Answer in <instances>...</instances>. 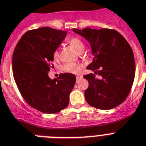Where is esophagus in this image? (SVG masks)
I'll list each match as a JSON object with an SVG mask.
<instances>
[{
  "mask_svg": "<svg viewBox=\"0 0 146 146\" xmlns=\"http://www.w3.org/2000/svg\"><path fill=\"white\" fill-rule=\"evenodd\" d=\"M82 78H83V76H76V82H79V81H80Z\"/></svg>",
  "mask_w": 146,
  "mask_h": 146,
  "instance_id": "34e87169",
  "label": "esophagus"
}]
</instances>
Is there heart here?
Listing matches in <instances>:
<instances>
[{
    "label": "heart",
    "instance_id": "heart-1",
    "mask_svg": "<svg viewBox=\"0 0 146 146\" xmlns=\"http://www.w3.org/2000/svg\"><path fill=\"white\" fill-rule=\"evenodd\" d=\"M68 42L70 43V45H71L78 51H81V50H83V43L81 41L80 39L77 37V36H72V37L70 38L68 40ZM58 56H59V50H58V49H55L54 51V57H57ZM82 67V64L74 62H67L63 64V65H62L61 69H62V71L66 72V73L76 74V73L80 71V69Z\"/></svg>",
    "mask_w": 146,
    "mask_h": 146
}]
</instances>
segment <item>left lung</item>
I'll return each mask as SVG.
<instances>
[{
	"instance_id": "obj_1",
	"label": "left lung",
	"mask_w": 146,
	"mask_h": 146,
	"mask_svg": "<svg viewBox=\"0 0 146 146\" xmlns=\"http://www.w3.org/2000/svg\"><path fill=\"white\" fill-rule=\"evenodd\" d=\"M91 44L94 58L87 69L94 73L84 75L89 82L84 92L87 103L99 110H110L122 104L131 91L135 76L132 49L118 31L110 29H73Z\"/></svg>"
}]
</instances>
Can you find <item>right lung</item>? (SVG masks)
Returning a JSON list of instances; mask_svg holds the SVG:
<instances>
[{"label": "right lung", "mask_w": 146, "mask_h": 146, "mask_svg": "<svg viewBox=\"0 0 146 146\" xmlns=\"http://www.w3.org/2000/svg\"><path fill=\"white\" fill-rule=\"evenodd\" d=\"M66 34L49 27L32 29L23 35L14 50L12 72L17 88L29 106L43 113L66 108L76 83L72 73L60 74L54 80L48 76L54 50Z\"/></svg>", "instance_id": "right-lung-1"}]
</instances>
